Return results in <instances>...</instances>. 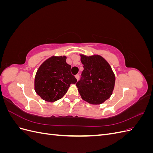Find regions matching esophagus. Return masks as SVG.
<instances>
[{"instance_id": "34e87169", "label": "esophagus", "mask_w": 153, "mask_h": 153, "mask_svg": "<svg viewBox=\"0 0 153 153\" xmlns=\"http://www.w3.org/2000/svg\"><path fill=\"white\" fill-rule=\"evenodd\" d=\"M75 78H76V79L78 80V79H79V75H76Z\"/></svg>"}]
</instances>
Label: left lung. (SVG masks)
Listing matches in <instances>:
<instances>
[{
    "instance_id": "1",
    "label": "left lung",
    "mask_w": 153,
    "mask_h": 153,
    "mask_svg": "<svg viewBox=\"0 0 153 153\" xmlns=\"http://www.w3.org/2000/svg\"><path fill=\"white\" fill-rule=\"evenodd\" d=\"M84 70L76 83L81 98L92 105H100L108 100L115 86V76L108 62L99 55L80 54Z\"/></svg>"
}]
</instances>
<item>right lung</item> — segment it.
<instances>
[{
	"mask_svg": "<svg viewBox=\"0 0 153 153\" xmlns=\"http://www.w3.org/2000/svg\"><path fill=\"white\" fill-rule=\"evenodd\" d=\"M66 56H52L38 68L34 78V89L41 98L48 102L61 99L76 79L71 73Z\"/></svg>",
	"mask_w": 153,
	"mask_h": 153,
	"instance_id": "right-lung-1",
	"label": "right lung"
}]
</instances>
